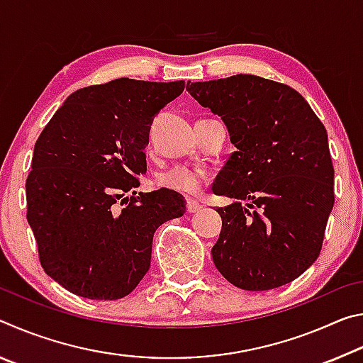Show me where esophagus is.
I'll use <instances>...</instances> for the list:
<instances>
[{
    "mask_svg": "<svg viewBox=\"0 0 363 363\" xmlns=\"http://www.w3.org/2000/svg\"><path fill=\"white\" fill-rule=\"evenodd\" d=\"M201 208H203V205L199 203L196 200H194V199L187 200V211L189 213H199V211H201Z\"/></svg>",
    "mask_w": 363,
    "mask_h": 363,
    "instance_id": "34e87169",
    "label": "esophagus"
}]
</instances>
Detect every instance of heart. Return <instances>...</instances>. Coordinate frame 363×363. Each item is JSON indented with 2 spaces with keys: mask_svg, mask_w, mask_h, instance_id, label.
<instances>
[{
  "mask_svg": "<svg viewBox=\"0 0 363 363\" xmlns=\"http://www.w3.org/2000/svg\"><path fill=\"white\" fill-rule=\"evenodd\" d=\"M210 177V169L192 164H174L160 171L155 177L158 187L174 190L181 194H195Z\"/></svg>",
  "mask_w": 363,
  "mask_h": 363,
  "instance_id": "1",
  "label": "heart"
}]
</instances>
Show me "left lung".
Segmentation results:
<instances>
[{
	"instance_id": "obj_1",
	"label": "left lung",
	"mask_w": 363,
	"mask_h": 363,
	"mask_svg": "<svg viewBox=\"0 0 363 363\" xmlns=\"http://www.w3.org/2000/svg\"><path fill=\"white\" fill-rule=\"evenodd\" d=\"M225 123L237 147L213 184L235 199L218 208L214 266L242 290L286 285L320 255L335 205V169L323 123L296 89L256 75L187 83Z\"/></svg>"
}]
</instances>
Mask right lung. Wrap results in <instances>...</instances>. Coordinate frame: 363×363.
Here are the masks:
<instances>
[{
    "mask_svg": "<svg viewBox=\"0 0 363 363\" xmlns=\"http://www.w3.org/2000/svg\"><path fill=\"white\" fill-rule=\"evenodd\" d=\"M186 83L118 78L67 97L35 143L27 220L41 267L88 299L125 298L150 267L153 233L186 213L174 190L136 192L160 110ZM122 200L125 208L116 211Z\"/></svg>",
    "mask_w": 363,
    "mask_h": 363,
    "instance_id": "right-lung-1",
    "label": "right lung"
}]
</instances>
